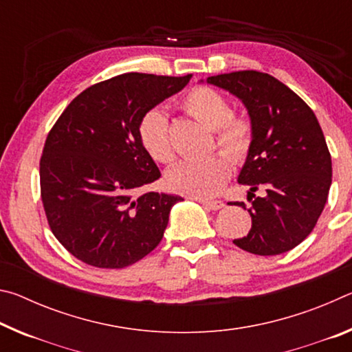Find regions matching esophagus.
<instances>
[{
	"label": "esophagus",
	"instance_id": "obj_1",
	"mask_svg": "<svg viewBox=\"0 0 352 352\" xmlns=\"http://www.w3.org/2000/svg\"><path fill=\"white\" fill-rule=\"evenodd\" d=\"M199 201V204L204 205L208 210H212V211H217L220 208H223V201L220 200H205V199H195Z\"/></svg>",
	"mask_w": 352,
	"mask_h": 352
}]
</instances>
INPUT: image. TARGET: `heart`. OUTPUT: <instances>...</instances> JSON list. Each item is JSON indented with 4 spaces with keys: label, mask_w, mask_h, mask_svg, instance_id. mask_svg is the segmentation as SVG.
Instances as JSON below:
<instances>
[{
    "label": "heart",
    "mask_w": 352,
    "mask_h": 352,
    "mask_svg": "<svg viewBox=\"0 0 352 352\" xmlns=\"http://www.w3.org/2000/svg\"><path fill=\"white\" fill-rule=\"evenodd\" d=\"M183 107L190 116L214 130L217 146L231 162H245L253 142L252 122L245 116L231 115L230 102L223 94L208 87H195L186 94ZM138 136L153 162L163 164L174 162L175 152L163 111H147L138 124ZM224 155L216 153L199 162L178 163L166 175V184L178 194L200 199L212 197L222 190L231 175L229 157Z\"/></svg>",
    "instance_id": "1"
}]
</instances>
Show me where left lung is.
Here are the masks:
<instances>
[{"label":"left lung","instance_id":"left-lung-1","mask_svg":"<svg viewBox=\"0 0 352 352\" xmlns=\"http://www.w3.org/2000/svg\"><path fill=\"white\" fill-rule=\"evenodd\" d=\"M206 83L239 99L253 127L237 182L247 184L248 195L256 190L263 195L248 210L252 230L234 245L261 256L289 252L311 234L329 194L332 162L318 119L270 74L236 71L208 77Z\"/></svg>","mask_w":352,"mask_h":352}]
</instances>
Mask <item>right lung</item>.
I'll return each mask as SVG.
<instances>
[{"label": "right lung", "mask_w": 352, "mask_h": 352, "mask_svg": "<svg viewBox=\"0 0 352 352\" xmlns=\"http://www.w3.org/2000/svg\"><path fill=\"white\" fill-rule=\"evenodd\" d=\"M190 77H111L82 91L57 119L40 160L41 201L52 233L77 259L124 269L162 242L183 199L144 190L162 174L141 146L138 124Z\"/></svg>", "instance_id": "right-lung-1"}]
</instances>
